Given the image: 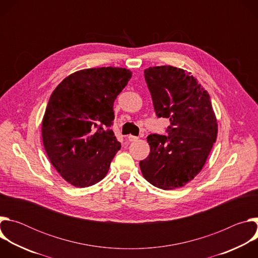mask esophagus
Wrapping results in <instances>:
<instances>
[{"label": "esophagus", "instance_id": "34e87169", "mask_svg": "<svg viewBox=\"0 0 258 258\" xmlns=\"http://www.w3.org/2000/svg\"><path fill=\"white\" fill-rule=\"evenodd\" d=\"M127 139H128V141H130V142H136V141H138V140H139V137H136V136L130 135V136L127 137Z\"/></svg>", "mask_w": 258, "mask_h": 258}]
</instances>
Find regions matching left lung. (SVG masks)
Returning a JSON list of instances; mask_svg holds the SVG:
<instances>
[{"mask_svg":"<svg viewBox=\"0 0 258 258\" xmlns=\"http://www.w3.org/2000/svg\"><path fill=\"white\" fill-rule=\"evenodd\" d=\"M154 110L168 118V136L149 135L150 154L140 161L144 177L162 190L187 185L203 168L217 137L210 97L198 81L170 65L144 71Z\"/></svg>","mask_w":258,"mask_h":258,"instance_id":"1","label":"left lung"}]
</instances>
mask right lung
Segmentation results:
<instances>
[{"label": "right lung", "mask_w": 258, "mask_h": 258, "mask_svg": "<svg viewBox=\"0 0 258 258\" xmlns=\"http://www.w3.org/2000/svg\"><path fill=\"white\" fill-rule=\"evenodd\" d=\"M132 71L121 67L79 70L52 93L42 122L47 155L70 185L86 188L102 180L120 149L111 125L113 103Z\"/></svg>", "instance_id": "obj_1"}]
</instances>
